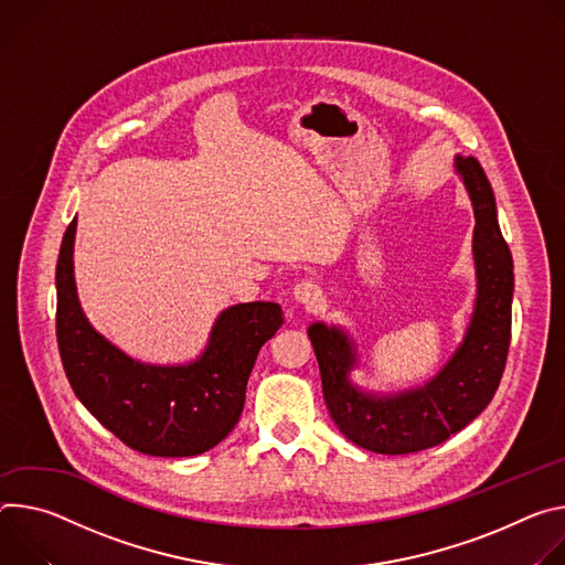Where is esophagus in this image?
I'll list each match as a JSON object with an SVG mask.
<instances>
[{
	"mask_svg": "<svg viewBox=\"0 0 565 565\" xmlns=\"http://www.w3.org/2000/svg\"><path fill=\"white\" fill-rule=\"evenodd\" d=\"M291 296H294V300L298 302V305H302L307 311H315L317 307H319V302H321V291H319V287L311 282V280H300V282H296L294 285V289H291Z\"/></svg>",
	"mask_w": 565,
	"mask_h": 565,
	"instance_id": "1",
	"label": "esophagus"
}]
</instances>
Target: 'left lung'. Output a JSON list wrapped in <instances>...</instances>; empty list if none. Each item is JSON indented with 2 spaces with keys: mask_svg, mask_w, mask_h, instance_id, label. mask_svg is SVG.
<instances>
[{
  "mask_svg": "<svg viewBox=\"0 0 565 565\" xmlns=\"http://www.w3.org/2000/svg\"><path fill=\"white\" fill-rule=\"evenodd\" d=\"M473 204V260L478 296L467 334L430 382L395 395H372L350 382L356 350L326 323L309 326L321 367L323 397L339 430L361 449L404 456L440 445L476 419L498 391L512 339L514 263L500 233L491 183L473 157H456Z\"/></svg>",
  "mask_w": 565,
  "mask_h": 565,
  "instance_id": "8db88e82",
  "label": "left lung"
}]
</instances>
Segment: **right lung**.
I'll return each instance as SVG.
<instances>
[{"label":"right lung","instance_id":"add662e5","mask_svg":"<svg viewBox=\"0 0 565 565\" xmlns=\"http://www.w3.org/2000/svg\"><path fill=\"white\" fill-rule=\"evenodd\" d=\"M74 237L76 217L55 267V337L76 397L122 445L146 456L185 458L220 445L242 415L260 348L285 321L280 305L256 300L224 309L198 361L141 363L85 319L74 280Z\"/></svg>","mask_w":565,"mask_h":565}]
</instances>
